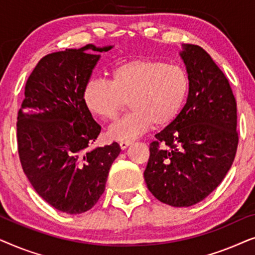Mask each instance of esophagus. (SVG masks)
Segmentation results:
<instances>
[{
  "label": "esophagus",
  "mask_w": 255,
  "mask_h": 255,
  "mask_svg": "<svg viewBox=\"0 0 255 255\" xmlns=\"http://www.w3.org/2000/svg\"><path fill=\"white\" fill-rule=\"evenodd\" d=\"M131 144H132L131 141H121L120 142V146H121L122 149H125L127 147H128V146H130Z\"/></svg>",
  "instance_id": "1"
}]
</instances>
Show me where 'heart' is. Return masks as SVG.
I'll list each match as a JSON object with an SVG mask.
<instances>
[{
    "instance_id": "b5f03b06",
    "label": "heart",
    "mask_w": 255,
    "mask_h": 255,
    "mask_svg": "<svg viewBox=\"0 0 255 255\" xmlns=\"http://www.w3.org/2000/svg\"><path fill=\"white\" fill-rule=\"evenodd\" d=\"M188 89L189 79L180 65L135 59L115 68L111 81L89 80L83 89V102L104 121H116L130 102L132 113L114 124L108 135L115 140H132L152 124L163 127L175 120Z\"/></svg>"
}]
</instances>
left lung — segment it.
Segmentation results:
<instances>
[{
  "mask_svg": "<svg viewBox=\"0 0 255 255\" xmlns=\"http://www.w3.org/2000/svg\"><path fill=\"white\" fill-rule=\"evenodd\" d=\"M189 79L187 103L149 144L144 179L153 196L172 207L203 201L231 168L238 147L237 103L226 79L201 46L181 52Z\"/></svg>",
  "mask_w": 255,
  "mask_h": 255,
  "instance_id": "1",
  "label": "left lung"
}]
</instances>
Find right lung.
<instances>
[{
  "label": "right lung",
  "mask_w": 255,
  "mask_h": 255,
  "mask_svg": "<svg viewBox=\"0 0 255 255\" xmlns=\"http://www.w3.org/2000/svg\"><path fill=\"white\" fill-rule=\"evenodd\" d=\"M92 44L45 55L31 73L17 117L19 160L34 190L66 214L92 209L121 152L117 142L93 148L101 127L83 102L100 54Z\"/></svg>",
  "instance_id": "right-lung-1"
}]
</instances>
